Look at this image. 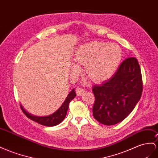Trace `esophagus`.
I'll list each match as a JSON object with an SVG mask.
<instances>
[{
    "label": "esophagus",
    "mask_w": 158,
    "mask_h": 158,
    "mask_svg": "<svg viewBox=\"0 0 158 158\" xmlns=\"http://www.w3.org/2000/svg\"><path fill=\"white\" fill-rule=\"evenodd\" d=\"M76 94H77L78 96H81V95H82L84 93L85 90L82 88L78 87L76 89Z\"/></svg>",
    "instance_id": "esophagus-1"
}]
</instances>
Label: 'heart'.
<instances>
[{
    "instance_id": "obj_1",
    "label": "heart",
    "mask_w": 158,
    "mask_h": 158,
    "mask_svg": "<svg viewBox=\"0 0 158 158\" xmlns=\"http://www.w3.org/2000/svg\"><path fill=\"white\" fill-rule=\"evenodd\" d=\"M122 56V50L116 44L92 42L76 50L74 60L78 64L85 63V73L92 80L99 82L110 78L114 73ZM72 71L77 72L78 69L73 66Z\"/></svg>"
}]
</instances>
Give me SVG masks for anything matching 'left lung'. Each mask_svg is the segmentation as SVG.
Listing matches in <instances>:
<instances>
[{
    "mask_svg": "<svg viewBox=\"0 0 158 158\" xmlns=\"http://www.w3.org/2000/svg\"><path fill=\"white\" fill-rule=\"evenodd\" d=\"M142 89L141 69L138 60L134 57L125 59L112 77L93 86L95 96L94 117L106 126L123 121L138 104Z\"/></svg>",
    "mask_w": 158,
    "mask_h": 158,
    "instance_id": "1",
    "label": "left lung"
}]
</instances>
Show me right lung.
<instances>
[{
    "mask_svg": "<svg viewBox=\"0 0 158 158\" xmlns=\"http://www.w3.org/2000/svg\"><path fill=\"white\" fill-rule=\"evenodd\" d=\"M76 94L74 90V88L72 89V90L69 94L67 96L66 100L64 102V103L62 104L60 107L54 113L52 114L51 115L47 116H36L35 115H32L28 112L27 111L25 110L22 105H20V108L22 109L23 112L24 114L31 120L35 121L41 125H43L45 126L52 127L56 126L61 123L64 119L65 118L66 116V113L68 109L69 108V103L71 100H73L76 97Z\"/></svg>",
    "mask_w": 158,
    "mask_h": 158,
    "instance_id": "right-lung-1",
    "label": "right lung"
}]
</instances>
